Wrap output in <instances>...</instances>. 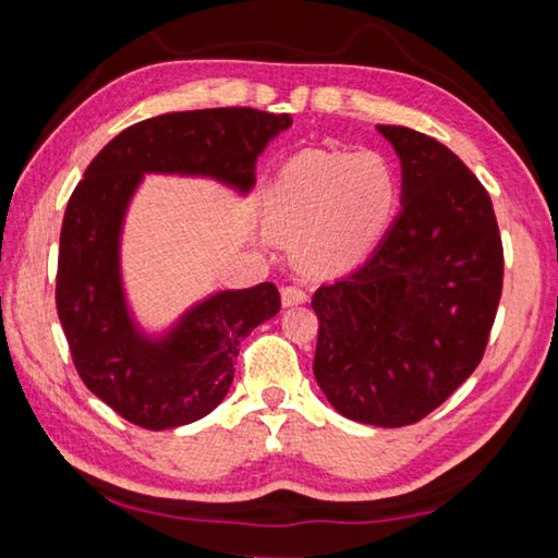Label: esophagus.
Masks as SVG:
<instances>
[{
	"label": "esophagus",
	"mask_w": 558,
	"mask_h": 558,
	"mask_svg": "<svg viewBox=\"0 0 558 558\" xmlns=\"http://www.w3.org/2000/svg\"><path fill=\"white\" fill-rule=\"evenodd\" d=\"M280 298L286 307H295V305H302V302H307V292L298 286H286L280 290Z\"/></svg>",
	"instance_id": "1"
}]
</instances>
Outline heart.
I'll return each instance as SVG.
<instances>
[{
  "label": "heart",
  "mask_w": 558,
  "mask_h": 558,
  "mask_svg": "<svg viewBox=\"0 0 558 558\" xmlns=\"http://www.w3.org/2000/svg\"><path fill=\"white\" fill-rule=\"evenodd\" d=\"M401 196L396 167L379 153L307 149L272 179L268 219L298 241V260L313 272H344L379 245Z\"/></svg>",
  "instance_id": "b5f03b06"
}]
</instances>
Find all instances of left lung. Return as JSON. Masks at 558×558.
I'll return each mask as SVG.
<instances>
[{"mask_svg":"<svg viewBox=\"0 0 558 558\" xmlns=\"http://www.w3.org/2000/svg\"><path fill=\"white\" fill-rule=\"evenodd\" d=\"M401 159V211L372 258L313 298L315 379L337 413L421 421L477 369L502 295L493 202L438 140L376 125Z\"/></svg>","mask_w":558,"mask_h":558,"instance_id":"8db88e82","label":"left lung"}]
</instances>
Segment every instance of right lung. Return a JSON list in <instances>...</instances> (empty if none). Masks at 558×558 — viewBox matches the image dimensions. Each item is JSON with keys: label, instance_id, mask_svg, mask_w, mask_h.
<instances>
[{"label": "right lung", "instance_id": "1", "mask_svg": "<svg viewBox=\"0 0 558 558\" xmlns=\"http://www.w3.org/2000/svg\"><path fill=\"white\" fill-rule=\"evenodd\" d=\"M290 116L253 108L167 112L122 130L88 165L65 206L56 307L83 384L147 430L179 428L219 405L233 359L253 329L280 313L272 282L214 290L172 323H140L122 276V229L147 174L194 177L248 196L266 147Z\"/></svg>", "mask_w": 558, "mask_h": 558}]
</instances>
